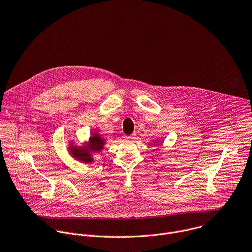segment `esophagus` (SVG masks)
<instances>
[{
	"label": "esophagus",
	"mask_w": 252,
	"mask_h": 252,
	"mask_svg": "<svg viewBox=\"0 0 252 252\" xmlns=\"http://www.w3.org/2000/svg\"><path fill=\"white\" fill-rule=\"evenodd\" d=\"M124 138H125V140H133L134 139L133 136H124Z\"/></svg>",
	"instance_id": "34e87169"
}]
</instances>
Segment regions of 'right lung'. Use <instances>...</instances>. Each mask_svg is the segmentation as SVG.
<instances>
[{
    "label": "right lung",
    "mask_w": 252,
    "mask_h": 252,
    "mask_svg": "<svg viewBox=\"0 0 252 252\" xmlns=\"http://www.w3.org/2000/svg\"><path fill=\"white\" fill-rule=\"evenodd\" d=\"M104 141L100 138L97 134H94L89 140V148L86 149H77L76 147H71L72 154L75 158L80 160L83 163H90L91 158L88 154V149L92 151H100L103 148Z\"/></svg>",
    "instance_id": "right-lung-1"
}]
</instances>
